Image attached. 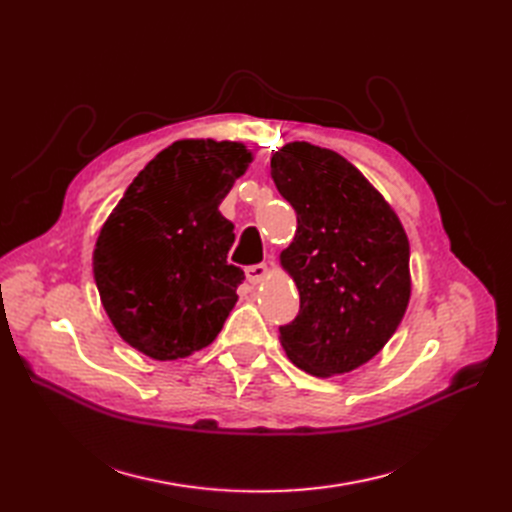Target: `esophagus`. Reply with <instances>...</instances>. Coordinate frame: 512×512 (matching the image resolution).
Wrapping results in <instances>:
<instances>
[{
  "mask_svg": "<svg viewBox=\"0 0 512 512\" xmlns=\"http://www.w3.org/2000/svg\"><path fill=\"white\" fill-rule=\"evenodd\" d=\"M245 275H247V282H250V284H260L267 277V265H265V262L250 265L245 269Z\"/></svg>",
  "mask_w": 512,
  "mask_h": 512,
  "instance_id": "34e87169",
  "label": "esophagus"
}]
</instances>
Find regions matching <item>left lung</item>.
I'll return each mask as SVG.
<instances>
[{
	"label": "left lung",
	"instance_id": "obj_1",
	"mask_svg": "<svg viewBox=\"0 0 512 512\" xmlns=\"http://www.w3.org/2000/svg\"><path fill=\"white\" fill-rule=\"evenodd\" d=\"M271 177L297 213L280 258L301 307L280 327L282 346L309 374H346L374 359L406 314V230L361 170L331 149L288 143L273 153Z\"/></svg>",
	"mask_w": 512,
	"mask_h": 512
}]
</instances>
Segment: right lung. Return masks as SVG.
Here are the masks:
<instances>
[{
    "mask_svg": "<svg viewBox=\"0 0 512 512\" xmlns=\"http://www.w3.org/2000/svg\"><path fill=\"white\" fill-rule=\"evenodd\" d=\"M252 153L241 143L177 141L128 185L94 250L102 305L123 342L158 361L209 346L245 280L228 265L235 224L222 198Z\"/></svg>",
    "mask_w": 512,
    "mask_h": 512,
    "instance_id": "1",
    "label": "right lung"
}]
</instances>
